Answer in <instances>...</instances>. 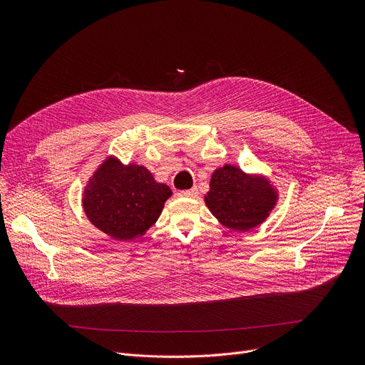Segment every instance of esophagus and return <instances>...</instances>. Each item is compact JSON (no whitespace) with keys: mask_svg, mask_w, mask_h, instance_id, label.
Returning <instances> with one entry per match:
<instances>
[{"mask_svg":"<svg viewBox=\"0 0 365 365\" xmlns=\"http://www.w3.org/2000/svg\"><path fill=\"white\" fill-rule=\"evenodd\" d=\"M179 195L186 197V198H195L198 195V189L192 187V189H187V190H180Z\"/></svg>","mask_w":365,"mask_h":365,"instance_id":"obj_1","label":"esophagus"}]
</instances>
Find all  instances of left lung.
I'll return each mask as SVG.
<instances>
[{"instance_id": "left-lung-1", "label": "left lung", "mask_w": 365, "mask_h": 365, "mask_svg": "<svg viewBox=\"0 0 365 365\" xmlns=\"http://www.w3.org/2000/svg\"><path fill=\"white\" fill-rule=\"evenodd\" d=\"M204 200L222 225L235 231H248L269 216L277 204V192L266 178L250 176L226 164L213 173Z\"/></svg>"}]
</instances>
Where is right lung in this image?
Masks as SVG:
<instances>
[{"label": "right lung", "mask_w": 365, "mask_h": 365, "mask_svg": "<svg viewBox=\"0 0 365 365\" xmlns=\"http://www.w3.org/2000/svg\"><path fill=\"white\" fill-rule=\"evenodd\" d=\"M170 197V187L155 182L143 165H123L109 157L88 180L83 207L88 220L102 232L117 241H128L143 235L158 220Z\"/></svg>", "instance_id": "add662e5"}]
</instances>
